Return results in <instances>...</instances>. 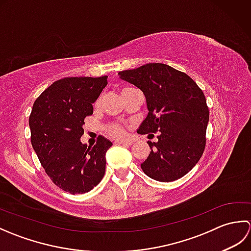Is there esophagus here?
I'll list each match as a JSON object with an SVG mask.
<instances>
[{
  "label": "esophagus",
  "mask_w": 251,
  "mask_h": 251,
  "mask_svg": "<svg viewBox=\"0 0 251 251\" xmlns=\"http://www.w3.org/2000/svg\"><path fill=\"white\" fill-rule=\"evenodd\" d=\"M117 143H119V145H123V146H131L132 143H134V141L132 140H120V141H117Z\"/></svg>",
  "instance_id": "1"
}]
</instances>
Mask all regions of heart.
I'll return each instance as SVG.
<instances>
[{"mask_svg":"<svg viewBox=\"0 0 251 251\" xmlns=\"http://www.w3.org/2000/svg\"><path fill=\"white\" fill-rule=\"evenodd\" d=\"M125 89H129V88L128 87L123 88L122 92ZM105 130L111 137H113V138H120V137L124 136V134H125L124 127H123L121 124H119V123H110V124L105 126Z\"/></svg>","mask_w":251,"mask_h":251,"instance_id":"b5f03b06","label":"heart"}]
</instances>
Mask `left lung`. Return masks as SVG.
Returning a JSON list of instances; mask_svg holds the SVG:
<instances>
[{
	"label": "left lung",
	"mask_w": 251,
	"mask_h": 251,
	"mask_svg": "<svg viewBox=\"0 0 251 251\" xmlns=\"http://www.w3.org/2000/svg\"><path fill=\"white\" fill-rule=\"evenodd\" d=\"M119 74L146 96L149 113L138 134L159 131L157 142L148 141L151 152L141 164L143 173L162 182L183 177L205 150L209 110L204 93L188 74L164 63Z\"/></svg>",
	"instance_id": "8db88e82"
}]
</instances>
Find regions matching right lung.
I'll return each mask as SVG.
<instances>
[{
    "label": "right lung",
    "mask_w": 251,
    "mask_h": 251,
    "mask_svg": "<svg viewBox=\"0 0 251 251\" xmlns=\"http://www.w3.org/2000/svg\"><path fill=\"white\" fill-rule=\"evenodd\" d=\"M108 84V76L65 77L36 98L29 117L31 143L45 173L58 188L71 194L93 190L105 172L112 142L99 136L96 145L81 142L84 119Z\"/></svg>",
    "instance_id": "obj_1"
}]
</instances>
